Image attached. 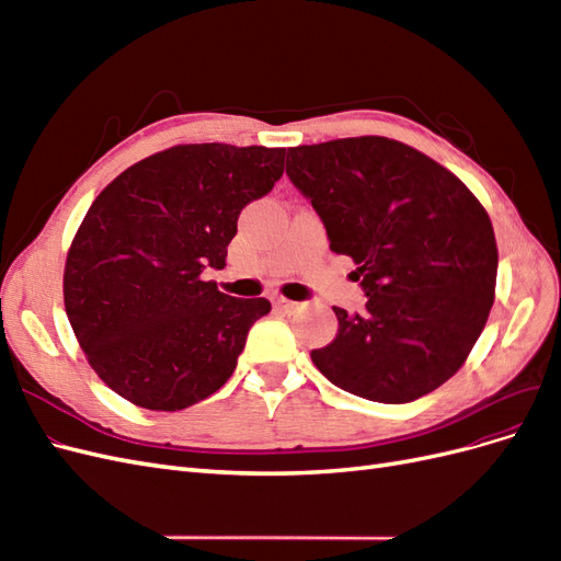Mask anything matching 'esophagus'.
<instances>
[{"label":"esophagus","instance_id":"esophagus-1","mask_svg":"<svg viewBox=\"0 0 561 561\" xmlns=\"http://www.w3.org/2000/svg\"><path fill=\"white\" fill-rule=\"evenodd\" d=\"M271 301H274V309H276V311H280V313H293V311L299 307L297 301L287 299V297H274Z\"/></svg>","mask_w":561,"mask_h":561}]
</instances>
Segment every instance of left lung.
<instances>
[{
    "label": "left lung",
    "instance_id": "1",
    "mask_svg": "<svg viewBox=\"0 0 561 561\" xmlns=\"http://www.w3.org/2000/svg\"><path fill=\"white\" fill-rule=\"evenodd\" d=\"M287 175L348 254L363 313L334 307L339 332L311 360L348 393L402 404L451 379L496 297L499 248L482 203L419 149L381 138L287 149Z\"/></svg>",
    "mask_w": 561,
    "mask_h": 561
}]
</instances>
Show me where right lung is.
<instances>
[{"label": "right lung", "instance_id": "obj_1", "mask_svg": "<svg viewBox=\"0 0 561 561\" xmlns=\"http://www.w3.org/2000/svg\"><path fill=\"white\" fill-rule=\"evenodd\" d=\"M283 147L175 145L114 178L67 250L65 311L89 365L114 393L154 412L213 396L233 375L264 297L203 280L227 266L250 201L283 175Z\"/></svg>", "mask_w": 561, "mask_h": 561}]
</instances>
